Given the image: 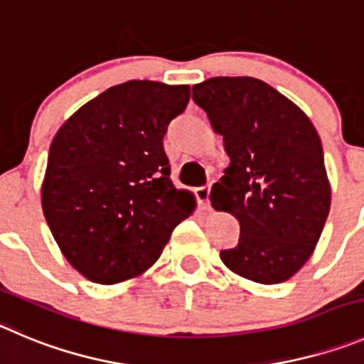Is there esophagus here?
I'll return each mask as SVG.
<instances>
[{
  "label": "esophagus",
  "instance_id": "esophagus-1",
  "mask_svg": "<svg viewBox=\"0 0 364 364\" xmlns=\"http://www.w3.org/2000/svg\"><path fill=\"white\" fill-rule=\"evenodd\" d=\"M210 192H212V183L196 188V196H198L199 203H203V205H205V208H208L210 206Z\"/></svg>",
  "mask_w": 364,
  "mask_h": 364
}]
</instances>
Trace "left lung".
Wrapping results in <instances>:
<instances>
[{
	"label": "left lung",
	"mask_w": 364,
	"mask_h": 364,
	"mask_svg": "<svg viewBox=\"0 0 364 364\" xmlns=\"http://www.w3.org/2000/svg\"><path fill=\"white\" fill-rule=\"evenodd\" d=\"M192 98L230 156L210 201L237 217L240 237L220 259L247 280L285 282L309 260L331 210L320 136L298 105L253 77H213L192 86Z\"/></svg>",
	"instance_id": "obj_1"
}]
</instances>
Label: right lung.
<instances>
[{"label": "right lung", "mask_w": 364, "mask_h": 364, "mask_svg": "<svg viewBox=\"0 0 364 364\" xmlns=\"http://www.w3.org/2000/svg\"><path fill=\"white\" fill-rule=\"evenodd\" d=\"M190 86L129 80L82 105L53 138L43 212L68 262L97 284H118L159 259L192 213L163 149Z\"/></svg>", "instance_id": "obj_1"}]
</instances>
